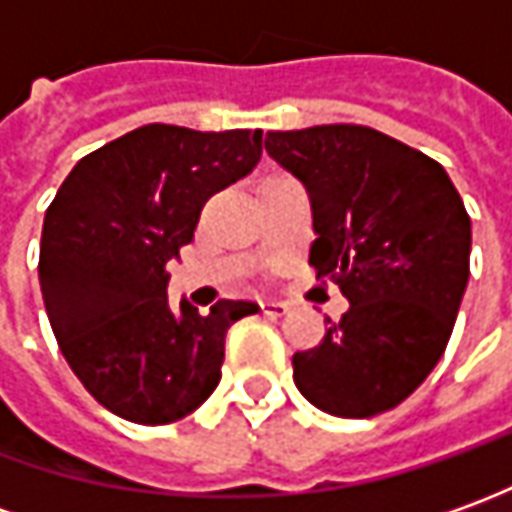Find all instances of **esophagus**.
Instances as JSON below:
<instances>
[{
	"mask_svg": "<svg viewBox=\"0 0 512 512\" xmlns=\"http://www.w3.org/2000/svg\"><path fill=\"white\" fill-rule=\"evenodd\" d=\"M262 312L264 315H273V318H279V315H287L290 307L284 304V301H262Z\"/></svg>",
	"mask_w": 512,
	"mask_h": 512,
	"instance_id": "esophagus-1",
	"label": "esophagus"
}]
</instances>
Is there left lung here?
Returning a JSON list of instances; mask_svg holds the SVG:
<instances>
[{"mask_svg":"<svg viewBox=\"0 0 512 512\" xmlns=\"http://www.w3.org/2000/svg\"><path fill=\"white\" fill-rule=\"evenodd\" d=\"M307 185L310 264L349 301L321 344L293 355L298 392L335 417L400 406L442 358L471 273V216L428 154L369 126L267 132Z\"/></svg>","mask_w":512,"mask_h":512,"instance_id":"obj_1","label":"left lung"}]
</instances>
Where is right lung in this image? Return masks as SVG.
Segmentation results:
<instances>
[{
  "mask_svg": "<svg viewBox=\"0 0 512 512\" xmlns=\"http://www.w3.org/2000/svg\"><path fill=\"white\" fill-rule=\"evenodd\" d=\"M259 129L149 123L81 157L44 214L39 284L58 349L98 403L137 425L200 408L222 377L225 335L253 301L200 315L168 304V262L202 205L253 171Z\"/></svg>",
  "mask_w": 512,
  "mask_h": 512,
  "instance_id": "add662e5",
  "label": "right lung"
}]
</instances>
